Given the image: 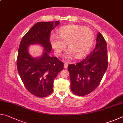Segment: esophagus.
Returning a JSON list of instances; mask_svg holds the SVG:
<instances>
[{"instance_id":"obj_1","label":"esophagus","mask_w":123,"mask_h":123,"mask_svg":"<svg viewBox=\"0 0 123 123\" xmlns=\"http://www.w3.org/2000/svg\"><path fill=\"white\" fill-rule=\"evenodd\" d=\"M68 67V64L65 63V64H64V68H67Z\"/></svg>"}]
</instances>
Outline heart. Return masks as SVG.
Instances as JSON below:
<instances>
[{"mask_svg":"<svg viewBox=\"0 0 123 123\" xmlns=\"http://www.w3.org/2000/svg\"><path fill=\"white\" fill-rule=\"evenodd\" d=\"M94 40L93 32L87 27L77 25H70L60 28L58 36L55 34L50 37V43L56 55H60L66 44L69 50L64 55L69 59L74 55L81 58L91 49Z\"/></svg>","mask_w":123,"mask_h":123,"instance_id":"heart-1","label":"heart"}]
</instances>
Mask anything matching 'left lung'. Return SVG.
I'll return each mask as SVG.
<instances>
[{
  "label": "left lung",
  "instance_id": "8db88e82",
  "mask_svg": "<svg viewBox=\"0 0 123 123\" xmlns=\"http://www.w3.org/2000/svg\"><path fill=\"white\" fill-rule=\"evenodd\" d=\"M96 41L95 49L85 59L68 66L71 90L77 96H86L95 90L107 68V44L100 32Z\"/></svg>",
  "mask_w": 123,
  "mask_h": 123
}]
</instances>
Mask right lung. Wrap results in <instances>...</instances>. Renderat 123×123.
Instances as JSON below:
<instances>
[{"instance_id":"add662e5","label":"right lung","mask_w":123,"mask_h":123,"mask_svg":"<svg viewBox=\"0 0 123 123\" xmlns=\"http://www.w3.org/2000/svg\"><path fill=\"white\" fill-rule=\"evenodd\" d=\"M59 21L38 22L21 39L17 57V69L23 83L30 93L38 97L49 96L53 92V81L63 70L64 63L57 57H50V33ZM39 44L44 48L42 55L34 58L28 49L30 45Z\"/></svg>"}]
</instances>
